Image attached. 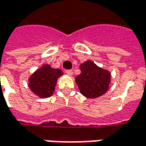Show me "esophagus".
Instances as JSON below:
<instances>
[{"label":"esophagus","mask_w":146,"mask_h":146,"mask_svg":"<svg viewBox=\"0 0 146 146\" xmlns=\"http://www.w3.org/2000/svg\"><path fill=\"white\" fill-rule=\"evenodd\" d=\"M66 73L68 74V75H73V72L72 70H70V69H68V70H66Z\"/></svg>","instance_id":"obj_1"}]
</instances>
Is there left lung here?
<instances>
[{
  "instance_id": "1",
  "label": "left lung",
  "mask_w": 146,
  "mask_h": 146,
  "mask_svg": "<svg viewBox=\"0 0 146 146\" xmlns=\"http://www.w3.org/2000/svg\"><path fill=\"white\" fill-rule=\"evenodd\" d=\"M81 73L75 82L81 94L88 99L100 97L105 94L110 84V73L98 67L92 61H86L80 66Z\"/></svg>"
}]
</instances>
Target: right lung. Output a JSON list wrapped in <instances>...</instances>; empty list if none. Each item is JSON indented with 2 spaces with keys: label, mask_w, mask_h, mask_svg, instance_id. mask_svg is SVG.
<instances>
[{
  "label": "right lung",
  "mask_w": 146,
  "mask_h": 146,
  "mask_svg": "<svg viewBox=\"0 0 146 146\" xmlns=\"http://www.w3.org/2000/svg\"><path fill=\"white\" fill-rule=\"evenodd\" d=\"M62 75V70L52 68L50 65L46 64L29 78L28 86L40 98H47L53 94L58 78Z\"/></svg>",
  "instance_id": "obj_1"
}]
</instances>
